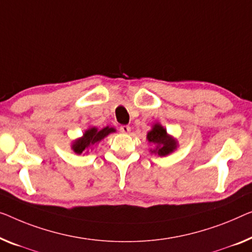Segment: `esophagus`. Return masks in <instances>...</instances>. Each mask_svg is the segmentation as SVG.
<instances>
[{
	"label": "esophagus",
	"mask_w": 252,
	"mask_h": 252,
	"mask_svg": "<svg viewBox=\"0 0 252 252\" xmlns=\"http://www.w3.org/2000/svg\"><path fill=\"white\" fill-rule=\"evenodd\" d=\"M131 130V127L129 126H120V131H121L122 133H129Z\"/></svg>",
	"instance_id": "1"
}]
</instances>
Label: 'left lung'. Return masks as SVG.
Listing matches in <instances>:
<instances>
[{
    "label": "left lung",
    "mask_w": 252,
    "mask_h": 252,
    "mask_svg": "<svg viewBox=\"0 0 252 252\" xmlns=\"http://www.w3.org/2000/svg\"><path fill=\"white\" fill-rule=\"evenodd\" d=\"M147 139L149 142H152L156 146V149L150 150L152 153L158 154L159 156H166L168 154L173 153L178 147L176 140L167 134L166 129H164L159 123L153 126V129L147 133Z\"/></svg>",
    "instance_id": "1"
}]
</instances>
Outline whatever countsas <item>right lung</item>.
Instances as JSON below:
<instances>
[{
    "label": "right lung",
    "mask_w": 252,
    "mask_h": 252,
    "mask_svg": "<svg viewBox=\"0 0 252 252\" xmlns=\"http://www.w3.org/2000/svg\"><path fill=\"white\" fill-rule=\"evenodd\" d=\"M112 132H115L114 127L105 126L102 130H98L95 126L89 127L88 130L85 131L84 136L72 142L71 148L73 149L74 153L80 155V154H82L84 152H87L92 146L97 144V142H99L102 139L107 137L108 134Z\"/></svg>",
    "instance_id": "obj_1"
}]
</instances>
